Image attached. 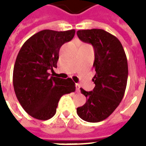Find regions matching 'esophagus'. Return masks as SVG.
Instances as JSON below:
<instances>
[{
    "label": "esophagus",
    "instance_id": "esophagus-1",
    "mask_svg": "<svg viewBox=\"0 0 146 146\" xmlns=\"http://www.w3.org/2000/svg\"><path fill=\"white\" fill-rule=\"evenodd\" d=\"M80 86L79 84H76V90L77 92H80Z\"/></svg>",
    "mask_w": 146,
    "mask_h": 146
}]
</instances>
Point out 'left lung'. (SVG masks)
Instances as JSON below:
<instances>
[{"label":"left lung","instance_id":"obj_1","mask_svg":"<svg viewBox=\"0 0 146 146\" xmlns=\"http://www.w3.org/2000/svg\"><path fill=\"white\" fill-rule=\"evenodd\" d=\"M76 33L80 40L94 47L96 72L93 91L80 88L87 102L76 113L87 122H100L113 113L123 98L128 76L127 56L119 40L104 30H82Z\"/></svg>","mask_w":146,"mask_h":146}]
</instances>
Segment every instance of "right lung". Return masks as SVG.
Instances as JSON below:
<instances>
[{
  "label": "right lung",
  "instance_id": "add662e5",
  "mask_svg": "<svg viewBox=\"0 0 146 146\" xmlns=\"http://www.w3.org/2000/svg\"><path fill=\"white\" fill-rule=\"evenodd\" d=\"M74 35L75 30H41L28 39L18 54L13 70L15 93L22 107L35 119L51 118L61 97L76 90L71 78L50 76L48 73L57 67L62 45Z\"/></svg>",
  "mask_w": 146,
  "mask_h": 146
}]
</instances>
